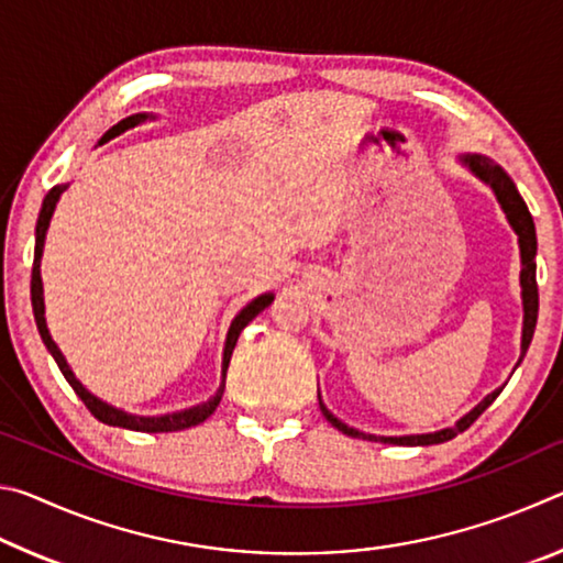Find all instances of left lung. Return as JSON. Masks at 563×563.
Listing matches in <instances>:
<instances>
[{"instance_id":"left-lung-1","label":"left lung","mask_w":563,"mask_h":563,"mask_svg":"<svg viewBox=\"0 0 563 563\" xmlns=\"http://www.w3.org/2000/svg\"><path fill=\"white\" fill-rule=\"evenodd\" d=\"M464 164L470 166L476 176L482 180H487V184L494 188V194H497L499 203L504 208V213H507L509 223L514 231L519 235V247H521V295H523V338H521V357L527 355V350L531 345V338H533V328H537V316H539V285H537V231H533V221H531V213L527 203H523V198L519 196L517 186L511 184V178L504 174V170L492 164L487 156H464ZM501 389L497 393H492L484 402L476 405L470 415L462 417L460 422L450 430H442V432H434V434H417V437H375V434H365V432H357L352 430V427L342 424L338 417H332L325 405L320 402L322 415L328 417V422L332 427H338L342 434L347 437H362V440H369V442H389V444H442L446 440H452L464 430H470V427L476 422V417H479L484 409H487L494 399L499 397Z\"/></svg>"}]
</instances>
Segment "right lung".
Returning a JSON list of instances; mask_svg holds the SVG:
<instances>
[{"instance_id":"right-lung-1","label":"right lung","mask_w":563,"mask_h":563,"mask_svg":"<svg viewBox=\"0 0 563 563\" xmlns=\"http://www.w3.org/2000/svg\"><path fill=\"white\" fill-rule=\"evenodd\" d=\"M141 119L146 117H129L119 121L117 126H111L107 133H103V139L99 141V144H103V141H109L113 136H119L121 131H126L131 126H136V123ZM66 186H54L49 194H46L44 203H42V211H40V221H36V245H34V265H32V308H34V320H36V328H40V335L44 340L46 350L52 352L56 365H59L62 375L69 379V385L74 387V393L81 397V402L89 407V412L99 419V422L103 424H111V427H126V430H136V432H178V430H188V427H196L201 424L203 419L211 417L216 412L218 402H221L223 397V389H225V373H228V362H231V355H233V347L238 342V335H241V330L251 322L255 316H258L261 310L268 308V305L273 302V295H261V298H255L247 308L241 310V316H238L233 320L231 325V332H228V342H225V352H223V383H221V389H218L213 399H208V402L198 405V407H190V409H184V412H176V415H164V417H133V415H126L121 412V409L111 407L107 402H101L99 397H93L87 387H84L79 379L74 377V373L69 369V365H66V360L62 355V350L56 347V342L52 340L49 330H46V320H44V298H42V275H40V261H42V245H44V235H46V228H49V221H52V213H54V206L56 201H59V196L64 194Z\"/></svg>"}]
</instances>
